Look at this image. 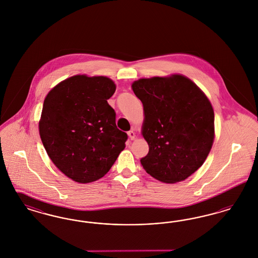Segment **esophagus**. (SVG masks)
Masks as SVG:
<instances>
[{
	"label": "esophagus",
	"mask_w": 258,
	"mask_h": 258,
	"mask_svg": "<svg viewBox=\"0 0 258 258\" xmlns=\"http://www.w3.org/2000/svg\"><path fill=\"white\" fill-rule=\"evenodd\" d=\"M127 135H128V137H130L132 140H134L135 138V133L134 131H130V132L127 133Z\"/></svg>",
	"instance_id": "esophagus-1"
}]
</instances>
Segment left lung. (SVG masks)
<instances>
[{"instance_id":"1","label":"left lung","mask_w":258,"mask_h":258,"mask_svg":"<svg viewBox=\"0 0 258 258\" xmlns=\"http://www.w3.org/2000/svg\"><path fill=\"white\" fill-rule=\"evenodd\" d=\"M143 104L142 135L149 153L140 162L163 183L184 181L204 163L215 136V115L204 93L188 78H142L133 83Z\"/></svg>"}]
</instances>
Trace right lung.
Segmentation results:
<instances>
[{"mask_svg":"<svg viewBox=\"0 0 258 258\" xmlns=\"http://www.w3.org/2000/svg\"><path fill=\"white\" fill-rule=\"evenodd\" d=\"M115 90L107 77L75 75L44 99L38 124L42 144L58 169L75 182L103 177L125 147L127 135L117 127L107 102Z\"/></svg>","mask_w":258,"mask_h":258,"instance_id":"1","label":"right lung"}]
</instances>
